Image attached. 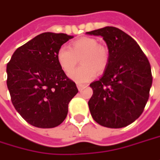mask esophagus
Wrapping results in <instances>:
<instances>
[{
	"mask_svg": "<svg viewBox=\"0 0 160 160\" xmlns=\"http://www.w3.org/2000/svg\"><path fill=\"white\" fill-rule=\"evenodd\" d=\"M85 87H86V85H83V84H77V88H78L79 90H82Z\"/></svg>",
	"mask_w": 160,
	"mask_h": 160,
	"instance_id": "1",
	"label": "esophagus"
}]
</instances>
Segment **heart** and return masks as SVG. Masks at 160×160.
Wrapping results in <instances>:
<instances>
[{
    "label": "heart",
    "mask_w": 160,
    "mask_h": 160,
    "mask_svg": "<svg viewBox=\"0 0 160 160\" xmlns=\"http://www.w3.org/2000/svg\"><path fill=\"white\" fill-rule=\"evenodd\" d=\"M56 58L60 68L66 75H70L71 80L77 83H86L96 77V71L102 73L107 69L109 52L96 39L82 37L70 43L69 49L60 48ZM79 59L82 66L74 71Z\"/></svg>",
    "instance_id": "b5f03b06"
}]
</instances>
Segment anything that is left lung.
Masks as SVG:
<instances>
[{
	"instance_id": "1",
	"label": "left lung",
	"mask_w": 160,
	"mask_h": 160,
	"mask_svg": "<svg viewBox=\"0 0 160 160\" xmlns=\"http://www.w3.org/2000/svg\"><path fill=\"white\" fill-rule=\"evenodd\" d=\"M86 33L101 36L109 52L103 76L89 85L90 114L103 127H126L142 114L148 102L152 85L149 61L136 41L116 27Z\"/></svg>"
}]
</instances>
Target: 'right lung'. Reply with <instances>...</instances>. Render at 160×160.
Returning <instances> with one entry per match:
<instances>
[{
    "instance_id": "1",
    "label": "right lung",
    "mask_w": 160,
    "mask_h": 160,
    "mask_svg": "<svg viewBox=\"0 0 160 160\" xmlns=\"http://www.w3.org/2000/svg\"><path fill=\"white\" fill-rule=\"evenodd\" d=\"M73 36L44 32L19 47L7 64V87L19 114L31 125L59 126L78 93L57 62V52Z\"/></svg>"
}]
</instances>
